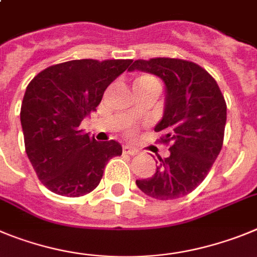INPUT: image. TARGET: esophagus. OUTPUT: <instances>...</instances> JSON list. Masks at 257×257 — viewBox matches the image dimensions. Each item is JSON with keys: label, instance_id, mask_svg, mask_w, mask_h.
<instances>
[{"label": "esophagus", "instance_id": "obj_1", "mask_svg": "<svg viewBox=\"0 0 257 257\" xmlns=\"http://www.w3.org/2000/svg\"><path fill=\"white\" fill-rule=\"evenodd\" d=\"M123 151L125 152V154L132 155V156L140 154V151H138V150H136V149H134V147H132V146H128V145L123 146Z\"/></svg>", "mask_w": 257, "mask_h": 257}]
</instances>
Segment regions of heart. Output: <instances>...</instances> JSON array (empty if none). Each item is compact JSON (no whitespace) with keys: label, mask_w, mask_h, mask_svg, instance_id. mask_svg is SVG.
<instances>
[{"label":"heart","mask_w":257,"mask_h":257,"mask_svg":"<svg viewBox=\"0 0 257 257\" xmlns=\"http://www.w3.org/2000/svg\"><path fill=\"white\" fill-rule=\"evenodd\" d=\"M151 80H154L151 77H141V78H138L137 80H136V83H134V84H140V83L151 82Z\"/></svg>","instance_id":"1"}]
</instances>
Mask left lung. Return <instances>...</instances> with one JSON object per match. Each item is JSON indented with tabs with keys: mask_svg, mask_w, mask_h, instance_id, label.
Here are the masks:
<instances>
[{
	"mask_svg": "<svg viewBox=\"0 0 257 257\" xmlns=\"http://www.w3.org/2000/svg\"><path fill=\"white\" fill-rule=\"evenodd\" d=\"M128 70L151 73L164 82V114L155 131L170 145L169 156L156 161L155 174L136 184L156 200L183 197L206 178L223 146L226 105L220 88L205 69L186 60H137Z\"/></svg>",
	"mask_w": 257,
	"mask_h": 257,
	"instance_id": "1",
	"label": "left lung"
}]
</instances>
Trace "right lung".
Listing matches in <instances>:
<instances>
[{
  "label": "right lung",
  "mask_w": 257,
  "mask_h": 257,
  "mask_svg": "<svg viewBox=\"0 0 257 257\" xmlns=\"http://www.w3.org/2000/svg\"><path fill=\"white\" fill-rule=\"evenodd\" d=\"M132 60H71L50 66L27 87L20 111L25 151L51 192L79 197L93 191L107 161L120 156L116 141L97 142L79 125Z\"/></svg>",
  "instance_id": "1"
}]
</instances>
